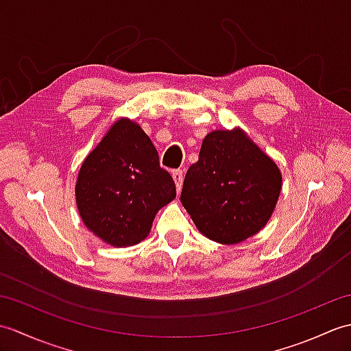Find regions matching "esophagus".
Returning <instances> with one entry per match:
<instances>
[{
  "mask_svg": "<svg viewBox=\"0 0 351 351\" xmlns=\"http://www.w3.org/2000/svg\"><path fill=\"white\" fill-rule=\"evenodd\" d=\"M171 178H173V181H175V184H176V190L181 191V189H182V181H184L182 170H173V173H171Z\"/></svg>",
  "mask_w": 351,
  "mask_h": 351,
  "instance_id": "1",
  "label": "esophagus"
}]
</instances>
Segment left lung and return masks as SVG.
<instances>
[{
    "mask_svg": "<svg viewBox=\"0 0 351 351\" xmlns=\"http://www.w3.org/2000/svg\"><path fill=\"white\" fill-rule=\"evenodd\" d=\"M282 173L241 128L206 134L185 175L181 202L199 232L220 244L256 235L278 204Z\"/></svg>",
    "mask_w": 351,
    "mask_h": 351,
    "instance_id": "1",
    "label": "left lung"
}]
</instances>
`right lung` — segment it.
Listing matches in <instances>:
<instances>
[{
  "label": "right lung",
  "mask_w": 351,
  "mask_h": 351,
  "mask_svg": "<svg viewBox=\"0 0 351 351\" xmlns=\"http://www.w3.org/2000/svg\"><path fill=\"white\" fill-rule=\"evenodd\" d=\"M175 197L152 140L128 117H119L86 156L75 184L81 220L113 247L145 240L156 213Z\"/></svg>",
  "instance_id": "right-lung-1"
}]
</instances>
